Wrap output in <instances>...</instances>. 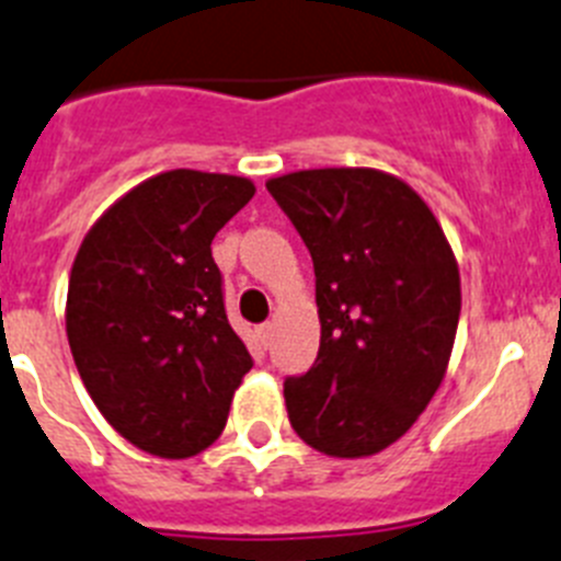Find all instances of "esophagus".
I'll use <instances>...</instances> for the list:
<instances>
[{
  "label": "esophagus",
  "instance_id": "1",
  "mask_svg": "<svg viewBox=\"0 0 561 561\" xmlns=\"http://www.w3.org/2000/svg\"><path fill=\"white\" fill-rule=\"evenodd\" d=\"M256 340L263 343V348H268L271 340H274V323H263V327H256Z\"/></svg>",
  "mask_w": 561,
  "mask_h": 561
}]
</instances>
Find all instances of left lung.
Masks as SVG:
<instances>
[{
    "label": "left lung",
    "mask_w": 561,
    "mask_h": 561,
    "mask_svg": "<svg viewBox=\"0 0 561 561\" xmlns=\"http://www.w3.org/2000/svg\"><path fill=\"white\" fill-rule=\"evenodd\" d=\"M265 187L316 265L321 348L285 381L290 426L327 457H374L446 379L462 310L457 256L428 204L387 171H293Z\"/></svg>",
    "instance_id": "left-lung-1"
}]
</instances>
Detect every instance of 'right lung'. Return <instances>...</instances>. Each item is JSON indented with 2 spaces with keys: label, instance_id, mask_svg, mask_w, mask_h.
<instances>
[{
  "label": "right lung",
  "instance_id": "right-lung-1",
  "mask_svg": "<svg viewBox=\"0 0 561 561\" xmlns=\"http://www.w3.org/2000/svg\"><path fill=\"white\" fill-rule=\"evenodd\" d=\"M254 191L245 176L162 171L110 204L75 256V365L104 421L151 457L213 446L251 370L209 243Z\"/></svg>",
  "mask_w": 561,
  "mask_h": 561
}]
</instances>
